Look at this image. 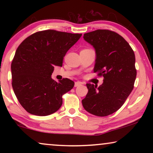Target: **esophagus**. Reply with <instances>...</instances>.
Returning <instances> with one entry per match:
<instances>
[{"mask_svg":"<svg viewBox=\"0 0 153 153\" xmlns=\"http://www.w3.org/2000/svg\"><path fill=\"white\" fill-rule=\"evenodd\" d=\"M82 84H83V83L80 82V81H76V82H75V83H74V86L75 87H78V86H79V85H81Z\"/></svg>","mask_w":153,"mask_h":153,"instance_id":"obj_1","label":"esophagus"}]
</instances>
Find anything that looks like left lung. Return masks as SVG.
Here are the masks:
<instances>
[{
    "mask_svg": "<svg viewBox=\"0 0 153 153\" xmlns=\"http://www.w3.org/2000/svg\"><path fill=\"white\" fill-rule=\"evenodd\" d=\"M83 38L95 49L94 72L104 77L101 85L87 83L88 90L82 100L83 108L97 116L118 111L134 88L137 76L135 55L129 43L114 31L96 30Z\"/></svg>",
    "mask_w": 153,
    "mask_h": 153,
    "instance_id": "8db88e82",
    "label": "left lung"
}]
</instances>
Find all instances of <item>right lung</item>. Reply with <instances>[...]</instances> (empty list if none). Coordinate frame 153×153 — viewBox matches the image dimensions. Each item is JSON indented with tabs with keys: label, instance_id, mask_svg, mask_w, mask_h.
<instances>
[{
	"label": "right lung",
	"instance_id": "add662e5",
	"mask_svg": "<svg viewBox=\"0 0 153 153\" xmlns=\"http://www.w3.org/2000/svg\"><path fill=\"white\" fill-rule=\"evenodd\" d=\"M81 35L45 30L30 35L19 46L11 65L12 85L29 114L45 116L60 108L62 95L73 88L74 82L64 78L58 83L51 75L54 66L62 67L67 51Z\"/></svg>",
	"mask_w": 153,
	"mask_h": 153
}]
</instances>
